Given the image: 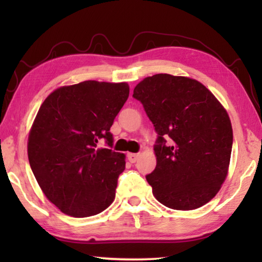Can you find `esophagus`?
<instances>
[{"label": "esophagus", "mask_w": 262, "mask_h": 262, "mask_svg": "<svg viewBox=\"0 0 262 262\" xmlns=\"http://www.w3.org/2000/svg\"><path fill=\"white\" fill-rule=\"evenodd\" d=\"M127 157H128V161L130 163H135L137 159H139V154H128Z\"/></svg>", "instance_id": "obj_1"}]
</instances>
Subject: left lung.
<instances>
[{
  "label": "left lung",
  "mask_w": 262,
  "mask_h": 262,
  "mask_svg": "<svg viewBox=\"0 0 262 262\" xmlns=\"http://www.w3.org/2000/svg\"><path fill=\"white\" fill-rule=\"evenodd\" d=\"M133 97L157 133V165L145 176L155 198L176 210L206 205L228 174L233 135L227 111L200 82L168 74L144 78Z\"/></svg>",
  "instance_id": "left-lung-1"
}]
</instances>
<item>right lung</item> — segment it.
<instances>
[{
	"mask_svg": "<svg viewBox=\"0 0 262 262\" xmlns=\"http://www.w3.org/2000/svg\"><path fill=\"white\" fill-rule=\"evenodd\" d=\"M128 96L127 83L84 81L56 89L39 108L29 135L30 166L64 214L89 217L113 202L126 162L112 150L110 128ZM101 138L108 148H98Z\"/></svg>",
	"mask_w": 262,
	"mask_h": 262,
	"instance_id": "1",
	"label": "right lung"
}]
</instances>
